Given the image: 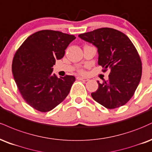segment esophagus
<instances>
[{
  "mask_svg": "<svg viewBox=\"0 0 152 152\" xmlns=\"http://www.w3.org/2000/svg\"><path fill=\"white\" fill-rule=\"evenodd\" d=\"M77 79L79 80H82V81H84V82H87L88 81V79L87 78H85V77H77Z\"/></svg>",
  "mask_w": 152,
  "mask_h": 152,
  "instance_id": "esophagus-1",
  "label": "esophagus"
}]
</instances>
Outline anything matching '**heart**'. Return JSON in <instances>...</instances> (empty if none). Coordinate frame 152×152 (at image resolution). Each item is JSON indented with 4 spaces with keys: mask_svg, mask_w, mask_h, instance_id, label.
I'll return each instance as SVG.
<instances>
[{
    "mask_svg": "<svg viewBox=\"0 0 152 152\" xmlns=\"http://www.w3.org/2000/svg\"><path fill=\"white\" fill-rule=\"evenodd\" d=\"M81 72H83V71H81Z\"/></svg>",
    "mask_w": 152,
    "mask_h": 152,
    "instance_id": "obj_1",
    "label": "heart"
}]
</instances>
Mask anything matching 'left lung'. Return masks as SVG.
Wrapping results in <instances>:
<instances>
[{"label": "left lung", "instance_id": "8db88e82", "mask_svg": "<svg viewBox=\"0 0 152 152\" xmlns=\"http://www.w3.org/2000/svg\"><path fill=\"white\" fill-rule=\"evenodd\" d=\"M79 37L97 48L98 65L110 69L109 80L91 94L96 102L107 109L123 106L131 99L142 77V61L137 49L125 34L102 28L80 34Z\"/></svg>", "mask_w": 152, "mask_h": 152}]
</instances>
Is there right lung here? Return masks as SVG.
<instances>
[{"label":"right lung","instance_id":"right-lung-1","mask_svg":"<svg viewBox=\"0 0 152 152\" xmlns=\"http://www.w3.org/2000/svg\"><path fill=\"white\" fill-rule=\"evenodd\" d=\"M76 37L60 31L43 30L32 34L14 55L12 72L25 101L36 110L47 112L68 95L75 77L58 78L53 72L55 60Z\"/></svg>","mask_w":152,"mask_h":152}]
</instances>
